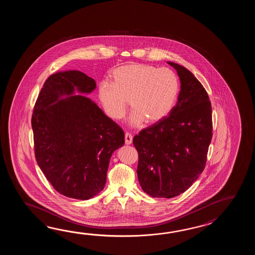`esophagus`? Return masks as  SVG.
<instances>
[{
  "mask_svg": "<svg viewBox=\"0 0 255 255\" xmlns=\"http://www.w3.org/2000/svg\"><path fill=\"white\" fill-rule=\"evenodd\" d=\"M133 140V136L129 133H126L125 134V143L127 145H130Z\"/></svg>",
  "mask_w": 255,
  "mask_h": 255,
  "instance_id": "34e87169",
  "label": "esophagus"
}]
</instances>
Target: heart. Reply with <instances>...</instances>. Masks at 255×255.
Listing matches in <instances>:
<instances>
[{
	"instance_id": "1",
	"label": "heart",
	"mask_w": 255,
	"mask_h": 255,
	"mask_svg": "<svg viewBox=\"0 0 255 255\" xmlns=\"http://www.w3.org/2000/svg\"><path fill=\"white\" fill-rule=\"evenodd\" d=\"M179 92V80L173 71L130 64L116 68L111 83L101 82L98 95L105 114L115 121L125 117L129 102L133 112L128 122L138 128L146 121L154 124L164 120L173 109Z\"/></svg>"
}]
</instances>
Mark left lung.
I'll return each instance as SVG.
<instances>
[{
    "label": "left lung",
    "instance_id": "1",
    "mask_svg": "<svg viewBox=\"0 0 255 255\" xmlns=\"http://www.w3.org/2000/svg\"><path fill=\"white\" fill-rule=\"evenodd\" d=\"M168 64L180 81L177 104L168 117L133 138L142 190L167 199L183 193L199 178L212 137V105L205 88L184 66Z\"/></svg>",
    "mask_w": 255,
    "mask_h": 255
}]
</instances>
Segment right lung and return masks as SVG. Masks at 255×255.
Wrapping results in <instances>:
<instances>
[{"label":"right lung","mask_w":255,"mask_h":255,"mask_svg":"<svg viewBox=\"0 0 255 255\" xmlns=\"http://www.w3.org/2000/svg\"><path fill=\"white\" fill-rule=\"evenodd\" d=\"M96 87L80 71L56 72L32 116L34 154L45 178L60 194L83 201L102 191L110 157L125 143L123 129L85 96Z\"/></svg>","instance_id":"obj_1"}]
</instances>
